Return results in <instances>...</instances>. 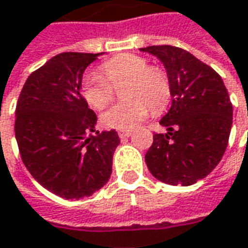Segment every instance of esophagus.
Returning <instances> with one entry per match:
<instances>
[{
  "label": "esophagus",
  "instance_id": "34e87169",
  "mask_svg": "<svg viewBox=\"0 0 248 248\" xmlns=\"http://www.w3.org/2000/svg\"><path fill=\"white\" fill-rule=\"evenodd\" d=\"M118 136H119V138H129L131 136V131L130 130H122L118 133Z\"/></svg>",
  "mask_w": 248,
  "mask_h": 248
}]
</instances>
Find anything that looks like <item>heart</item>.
Here are the masks:
<instances>
[{
	"instance_id": "obj_1",
	"label": "heart",
	"mask_w": 248,
	"mask_h": 248,
	"mask_svg": "<svg viewBox=\"0 0 248 248\" xmlns=\"http://www.w3.org/2000/svg\"><path fill=\"white\" fill-rule=\"evenodd\" d=\"M99 73H87L81 80V95L89 107L102 110L121 88L124 100L102 114L104 126L129 130L141 124L149 112L163 108L170 99V82L164 72L151 67L149 62L134 54H122L103 62Z\"/></svg>"
}]
</instances>
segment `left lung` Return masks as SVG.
Instances as JSON below:
<instances>
[{
  "label": "left lung",
  "mask_w": 248,
  "mask_h": 248,
  "mask_svg": "<svg viewBox=\"0 0 248 248\" xmlns=\"http://www.w3.org/2000/svg\"><path fill=\"white\" fill-rule=\"evenodd\" d=\"M166 67L172 97L160 119L166 134H155L145 155L148 170L171 186H190L220 163L232 127V103L223 78L206 63L179 47L140 48Z\"/></svg>",
  "instance_id": "left-lung-1"
}]
</instances>
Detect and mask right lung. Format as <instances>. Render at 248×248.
<instances>
[{
    "instance_id": "right-lung-1",
    "label": "right lung",
    "mask_w": 248,
    "mask_h": 248,
    "mask_svg": "<svg viewBox=\"0 0 248 248\" xmlns=\"http://www.w3.org/2000/svg\"><path fill=\"white\" fill-rule=\"evenodd\" d=\"M103 53H61L27 78L16 106L15 134L33 179L66 200L91 197L108 182L121 140L96 131L81 96L82 75Z\"/></svg>"
}]
</instances>
